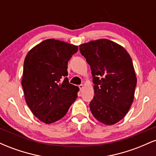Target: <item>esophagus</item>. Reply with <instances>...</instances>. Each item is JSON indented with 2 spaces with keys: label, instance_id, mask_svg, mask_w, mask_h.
<instances>
[{
  "label": "esophagus",
  "instance_id": "34e87169",
  "mask_svg": "<svg viewBox=\"0 0 156 156\" xmlns=\"http://www.w3.org/2000/svg\"><path fill=\"white\" fill-rule=\"evenodd\" d=\"M78 87H79L80 90V91H81V90H82V89H83V84H80V85H79V86H78Z\"/></svg>",
  "mask_w": 156,
  "mask_h": 156
}]
</instances>
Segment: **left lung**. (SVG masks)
Returning a JSON list of instances; mask_svg holds the SVG:
<instances>
[{
    "label": "left lung",
    "instance_id": "obj_1",
    "mask_svg": "<svg viewBox=\"0 0 156 156\" xmlns=\"http://www.w3.org/2000/svg\"><path fill=\"white\" fill-rule=\"evenodd\" d=\"M79 48L93 76L94 95L89 103L92 115L105 125L115 124L126 115L134 98L137 80L129 53L107 39Z\"/></svg>",
    "mask_w": 156,
    "mask_h": 156
}]
</instances>
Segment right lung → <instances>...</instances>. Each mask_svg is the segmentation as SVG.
Wrapping results in <instances>:
<instances>
[{
  "instance_id": "1",
  "label": "right lung",
  "mask_w": 156,
  "mask_h": 156,
  "mask_svg": "<svg viewBox=\"0 0 156 156\" xmlns=\"http://www.w3.org/2000/svg\"><path fill=\"white\" fill-rule=\"evenodd\" d=\"M78 49L48 39L26 55L22 79L25 99L34 115L46 124L64 117L78 97L79 88L67 78L68 62Z\"/></svg>"
}]
</instances>
